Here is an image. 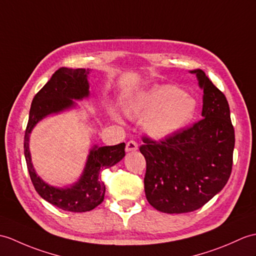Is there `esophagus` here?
Returning a JSON list of instances; mask_svg holds the SVG:
<instances>
[{"mask_svg":"<svg viewBox=\"0 0 256 256\" xmlns=\"http://www.w3.org/2000/svg\"><path fill=\"white\" fill-rule=\"evenodd\" d=\"M138 150V142H136L135 140H128L126 142V150L128 152H136Z\"/></svg>","mask_w":256,"mask_h":256,"instance_id":"esophagus-1","label":"esophagus"}]
</instances>
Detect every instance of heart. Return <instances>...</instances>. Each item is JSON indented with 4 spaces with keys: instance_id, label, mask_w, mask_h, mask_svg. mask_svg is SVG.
Masks as SVG:
<instances>
[{
    "instance_id": "heart-1",
    "label": "heart",
    "mask_w": 256,
    "mask_h": 256,
    "mask_svg": "<svg viewBox=\"0 0 256 256\" xmlns=\"http://www.w3.org/2000/svg\"><path fill=\"white\" fill-rule=\"evenodd\" d=\"M123 111L128 118H142V128L152 138H167L193 121L198 104L178 86L156 85L128 97Z\"/></svg>"
}]
</instances>
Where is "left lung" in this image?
Listing matches in <instances>:
<instances>
[{
    "label": "left lung",
    "instance_id": "1",
    "mask_svg": "<svg viewBox=\"0 0 256 256\" xmlns=\"http://www.w3.org/2000/svg\"><path fill=\"white\" fill-rule=\"evenodd\" d=\"M190 73L203 89V118L162 140L144 136L140 147L146 159V198L167 214L200 208L222 191L232 169L234 128L228 101L203 70Z\"/></svg>",
    "mask_w": 256,
    "mask_h": 256
}]
</instances>
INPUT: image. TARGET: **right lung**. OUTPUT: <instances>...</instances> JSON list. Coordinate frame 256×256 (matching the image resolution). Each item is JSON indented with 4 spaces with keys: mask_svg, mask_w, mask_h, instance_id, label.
<instances>
[{
    "mask_svg": "<svg viewBox=\"0 0 256 256\" xmlns=\"http://www.w3.org/2000/svg\"><path fill=\"white\" fill-rule=\"evenodd\" d=\"M90 70L61 68L34 97L24 140V154L32 182L38 194L58 208L66 212H89L102 203L106 192L99 179L102 169L110 168L126 156V144L98 147L94 145L87 157L84 171L76 183L68 188H56L37 176L32 162L29 138L36 124L49 114H58L76 106L74 100L89 97L87 77Z\"/></svg>",
    "mask_w": 256,
    "mask_h": 256,
    "instance_id": "1",
    "label": "right lung"
}]
</instances>
